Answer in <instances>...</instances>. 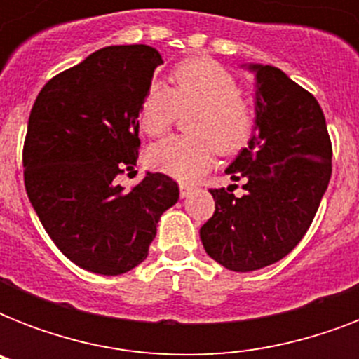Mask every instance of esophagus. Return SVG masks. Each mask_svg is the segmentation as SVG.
<instances>
[{
    "mask_svg": "<svg viewBox=\"0 0 359 359\" xmlns=\"http://www.w3.org/2000/svg\"><path fill=\"white\" fill-rule=\"evenodd\" d=\"M190 194H191V186L180 184V197H182V199H186Z\"/></svg>",
    "mask_w": 359,
    "mask_h": 359,
    "instance_id": "34e87169",
    "label": "esophagus"
}]
</instances>
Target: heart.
I'll return each instance as SVG.
<instances>
[{"mask_svg": "<svg viewBox=\"0 0 359 359\" xmlns=\"http://www.w3.org/2000/svg\"><path fill=\"white\" fill-rule=\"evenodd\" d=\"M197 111L190 117L194 135H173L149 149L152 169L173 179L196 180L214 162L216 147L233 152L250 140L255 114L240 97L238 81L212 59L182 61L173 70V87L151 81L140 102V124L149 135L165 134L179 109Z\"/></svg>", "mask_w": 359, "mask_h": 359, "instance_id": "b5f03b06", "label": "heart"}]
</instances>
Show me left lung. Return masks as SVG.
Instances as JSON below:
<instances>
[{
    "label": "left lung",
    "mask_w": 359,
    "mask_h": 359,
    "mask_svg": "<svg viewBox=\"0 0 359 359\" xmlns=\"http://www.w3.org/2000/svg\"><path fill=\"white\" fill-rule=\"evenodd\" d=\"M255 74V132L225 169L244 196L210 190L216 210L199 231L203 248L233 272H253L294 250L332 177V141L317 98L272 65Z\"/></svg>",
    "instance_id": "left-lung-1"
}]
</instances>
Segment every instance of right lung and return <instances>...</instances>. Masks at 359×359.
<instances>
[{"mask_svg": "<svg viewBox=\"0 0 359 359\" xmlns=\"http://www.w3.org/2000/svg\"><path fill=\"white\" fill-rule=\"evenodd\" d=\"M162 55L147 44L106 46L48 81L24 143L25 191L50 238L89 272L119 276L149 255L179 184L147 173L124 191L115 177L140 149V102Z\"/></svg>", "mask_w": 359, "mask_h": 359, "instance_id": "add662e5", "label": "right lung"}]
</instances>
